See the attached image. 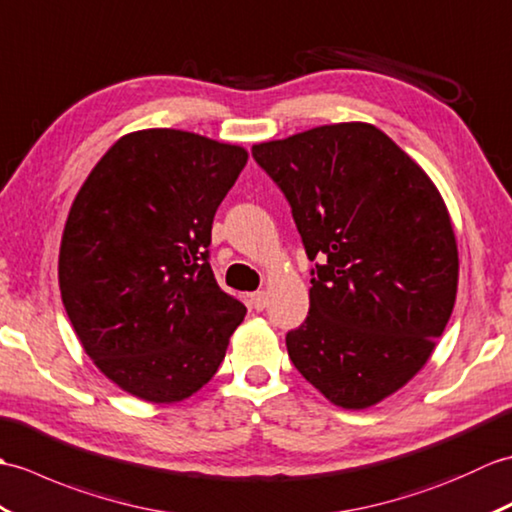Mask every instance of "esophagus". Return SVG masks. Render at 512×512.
I'll return each instance as SVG.
<instances>
[{
  "instance_id": "obj_1",
  "label": "esophagus",
  "mask_w": 512,
  "mask_h": 512,
  "mask_svg": "<svg viewBox=\"0 0 512 512\" xmlns=\"http://www.w3.org/2000/svg\"><path fill=\"white\" fill-rule=\"evenodd\" d=\"M249 300H252V306L256 311H263L269 302V295H267V291H256L249 295Z\"/></svg>"
}]
</instances>
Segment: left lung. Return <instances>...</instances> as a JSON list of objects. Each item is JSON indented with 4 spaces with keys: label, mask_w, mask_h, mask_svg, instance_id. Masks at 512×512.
<instances>
[{
    "label": "left lung",
    "mask_w": 512,
    "mask_h": 512,
    "mask_svg": "<svg viewBox=\"0 0 512 512\" xmlns=\"http://www.w3.org/2000/svg\"><path fill=\"white\" fill-rule=\"evenodd\" d=\"M276 181L311 271V309L287 335L302 377L344 410L399 392L429 361L458 293V243L434 181L368 122L252 146Z\"/></svg>",
    "instance_id": "left-lung-1"
}]
</instances>
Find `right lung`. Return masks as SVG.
Here are the masks:
<instances>
[{"label": "right lung", "instance_id": "1", "mask_svg": "<svg viewBox=\"0 0 512 512\" xmlns=\"http://www.w3.org/2000/svg\"><path fill=\"white\" fill-rule=\"evenodd\" d=\"M247 157L199 133L142 129L122 135L78 190L59 249L61 300L87 357L135 399L199 392L243 322L208 247Z\"/></svg>", "mask_w": 512, "mask_h": 512}]
</instances>
